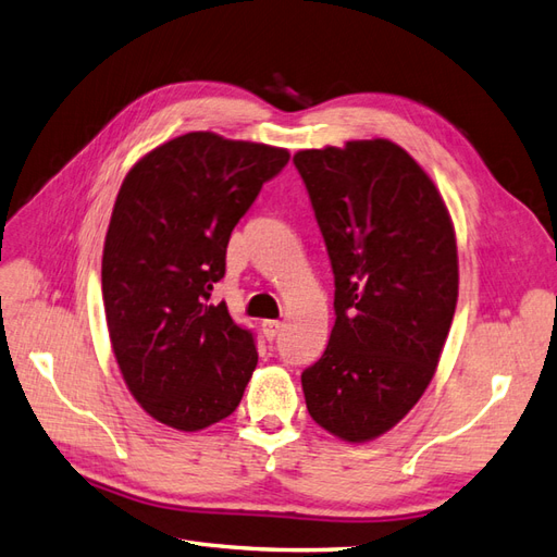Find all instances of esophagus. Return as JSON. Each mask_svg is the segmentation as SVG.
<instances>
[{
	"label": "esophagus",
	"mask_w": 557,
	"mask_h": 557,
	"mask_svg": "<svg viewBox=\"0 0 557 557\" xmlns=\"http://www.w3.org/2000/svg\"><path fill=\"white\" fill-rule=\"evenodd\" d=\"M282 326H284V324L277 322V320H265V322H263V334H265V338L273 341V338L282 332Z\"/></svg>",
	"instance_id": "esophagus-1"
}]
</instances>
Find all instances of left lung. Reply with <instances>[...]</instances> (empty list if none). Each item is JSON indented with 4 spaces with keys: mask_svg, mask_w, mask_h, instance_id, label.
<instances>
[{
    "mask_svg": "<svg viewBox=\"0 0 557 557\" xmlns=\"http://www.w3.org/2000/svg\"><path fill=\"white\" fill-rule=\"evenodd\" d=\"M334 270L330 344L301 374L324 431L367 442L403 421L440 362L459 298L456 235L440 190L386 138L298 150Z\"/></svg>",
    "mask_w": 557,
    "mask_h": 557,
    "instance_id": "left-lung-1",
    "label": "left lung"
}]
</instances>
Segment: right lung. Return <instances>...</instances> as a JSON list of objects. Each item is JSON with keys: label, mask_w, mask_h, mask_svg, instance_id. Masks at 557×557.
Listing matches in <instances>:
<instances>
[{"label": "right lung", "mask_w": 557, "mask_h": 557, "mask_svg": "<svg viewBox=\"0 0 557 557\" xmlns=\"http://www.w3.org/2000/svg\"><path fill=\"white\" fill-rule=\"evenodd\" d=\"M287 162L284 148L190 132L122 181L103 247L106 322L126 388L169 428L202 431L245 395L253 336L209 298L233 227Z\"/></svg>", "instance_id": "add662e5"}]
</instances>
